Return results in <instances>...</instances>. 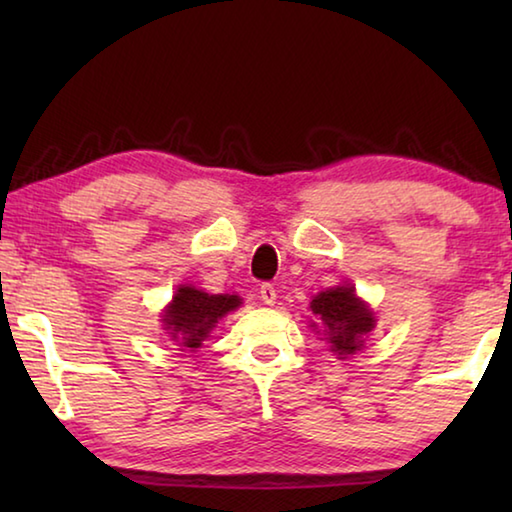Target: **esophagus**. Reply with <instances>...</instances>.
Here are the masks:
<instances>
[{
  "mask_svg": "<svg viewBox=\"0 0 512 512\" xmlns=\"http://www.w3.org/2000/svg\"><path fill=\"white\" fill-rule=\"evenodd\" d=\"M275 298L277 293L273 289V284H262V287H259V300H262L264 305H275Z\"/></svg>",
  "mask_w": 512,
  "mask_h": 512,
  "instance_id": "esophagus-1",
  "label": "esophagus"
}]
</instances>
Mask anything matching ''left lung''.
Returning <instances> with one entry per match:
<instances>
[{
    "mask_svg": "<svg viewBox=\"0 0 512 512\" xmlns=\"http://www.w3.org/2000/svg\"><path fill=\"white\" fill-rule=\"evenodd\" d=\"M309 307L318 318V323H311V327L325 334L327 343L332 345L329 350L339 354V359L361 350L363 336L375 327V314L348 284L320 291Z\"/></svg>",
    "mask_w": 512,
    "mask_h": 512,
    "instance_id": "1",
    "label": "left lung"
}]
</instances>
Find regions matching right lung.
<instances>
[{
  "label": "right lung",
  "mask_w": 512,
  "mask_h": 512,
  "mask_svg": "<svg viewBox=\"0 0 512 512\" xmlns=\"http://www.w3.org/2000/svg\"><path fill=\"white\" fill-rule=\"evenodd\" d=\"M241 305L239 296L230 293H205L203 289L180 284L176 296L164 309L162 323L171 341H178L185 350L201 348L207 334L219 320Z\"/></svg>",
  "instance_id": "1"
}]
</instances>
